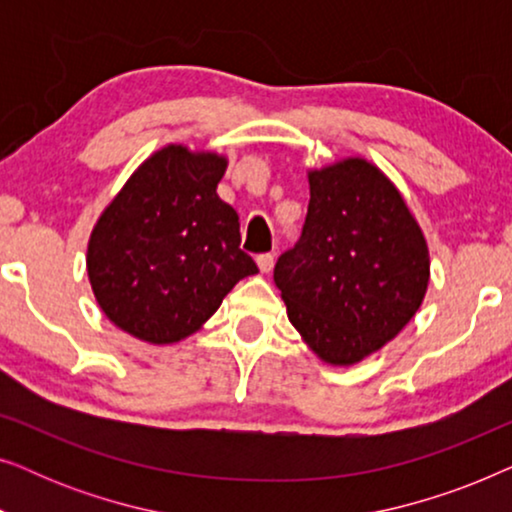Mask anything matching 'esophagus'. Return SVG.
Returning a JSON list of instances; mask_svg holds the SVG:
<instances>
[{"label":"esophagus","mask_w":512,"mask_h":512,"mask_svg":"<svg viewBox=\"0 0 512 512\" xmlns=\"http://www.w3.org/2000/svg\"><path fill=\"white\" fill-rule=\"evenodd\" d=\"M256 263H258V270H261V272H270L272 265H275V254H258Z\"/></svg>","instance_id":"1"}]
</instances>
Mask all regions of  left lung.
<instances>
[{"label":"left lung","mask_w":512,"mask_h":512,"mask_svg":"<svg viewBox=\"0 0 512 512\" xmlns=\"http://www.w3.org/2000/svg\"><path fill=\"white\" fill-rule=\"evenodd\" d=\"M307 181L303 235L279 256L275 284L307 347L331 366H354L415 317L429 247L401 191L366 158L335 160Z\"/></svg>","instance_id":"1"}]
</instances>
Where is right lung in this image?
Returning a JSON list of instances; mask_svg holds the SVG:
<instances>
[{
	"instance_id": "1",
	"label": "right lung",
	"mask_w": 512,
	"mask_h": 512,
	"mask_svg": "<svg viewBox=\"0 0 512 512\" xmlns=\"http://www.w3.org/2000/svg\"><path fill=\"white\" fill-rule=\"evenodd\" d=\"M228 158L167 144L132 172L97 219L86 268L111 324L151 345L188 338L240 279V216L216 195Z\"/></svg>"
}]
</instances>
